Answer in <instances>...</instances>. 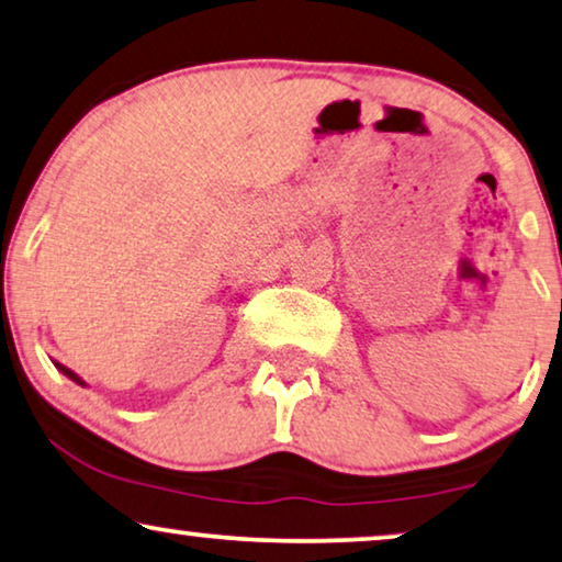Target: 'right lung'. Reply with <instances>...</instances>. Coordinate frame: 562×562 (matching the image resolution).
<instances>
[{
    "label": "right lung",
    "instance_id": "add662e5",
    "mask_svg": "<svg viewBox=\"0 0 562 562\" xmlns=\"http://www.w3.org/2000/svg\"><path fill=\"white\" fill-rule=\"evenodd\" d=\"M55 363V369H58L60 371V374H66L68 379H70V382H76V384H81V386H86V382H83V379L81 376H78L76 374V371H70L68 367H63V363L60 361H53Z\"/></svg>",
    "mask_w": 562,
    "mask_h": 562
}]
</instances>
